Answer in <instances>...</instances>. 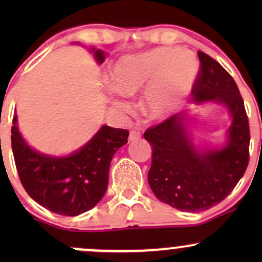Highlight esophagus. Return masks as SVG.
I'll return each instance as SVG.
<instances>
[{
    "instance_id": "34e87169",
    "label": "esophagus",
    "mask_w": 262,
    "mask_h": 262,
    "mask_svg": "<svg viewBox=\"0 0 262 262\" xmlns=\"http://www.w3.org/2000/svg\"><path fill=\"white\" fill-rule=\"evenodd\" d=\"M140 132L139 130H130V133H129V138L128 140L129 141H135V140H139L140 139Z\"/></svg>"
}]
</instances>
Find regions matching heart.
<instances>
[{"instance_id": "heart-1", "label": "heart", "mask_w": 262, "mask_h": 262, "mask_svg": "<svg viewBox=\"0 0 262 262\" xmlns=\"http://www.w3.org/2000/svg\"><path fill=\"white\" fill-rule=\"evenodd\" d=\"M198 73L192 54L180 48L165 47L139 55L124 56L113 66V85L123 95L133 96L150 86L146 104L152 116L162 117L177 107L189 91ZM114 107L127 110V103L112 96Z\"/></svg>"}]
</instances>
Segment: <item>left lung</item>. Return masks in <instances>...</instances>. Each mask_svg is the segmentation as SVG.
I'll return each instance as SVG.
<instances>
[{"label": "left lung", "instance_id": "1", "mask_svg": "<svg viewBox=\"0 0 262 262\" xmlns=\"http://www.w3.org/2000/svg\"><path fill=\"white\" fill-rule=\"evenodd\" d=\"M192 89L196 102L214 101L233 118L227 145L198 151L181 113L148 128L144 138L152 148L150 188L161 202L182 212H201L221 203L244 176L249 164L250 129L242 95L229 73L203 52Z\"/></svg>", "mask_w": 262, "mask_h": 262}]
</instances>
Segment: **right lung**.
<instances>
[{"mask_svg": "<svg viewBox=\"0 0 262 262\" xmlns=\"http://www.w3.org/2000/svg\"><path fill=\"white\" fill-rule=\"evenodd\" d=\"M98 64L104 53L92 49ZM11 143L20 182L35 202L60 215L74 217L96 206L106 193L114 154L128 143L129 132L103 125L74 154L54 158L33 150L20 135L13 117Z\"/></svg>", "mask_w": 262, "mask_h": 262, "instance_id": "right-lung-1", "label": "right lung"}]
</instances>
